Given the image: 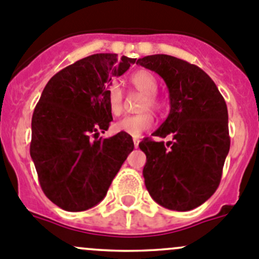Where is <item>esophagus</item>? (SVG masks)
Segmentation results:
<instances>
[{"instance_id":"34e87169","label":"esophagus","mask_w":259,"mask_h":259,"mask_svg":"<svg viewBox=\"0 0 259 259\" xmlns=\"http://www.w3.org/2000/svg\"><path fill=\"white\" fill-rule=\"evenodd\" d=\"M133 143H135V147L137 148V147H138V145H140V138L133 137Z\"/></svg>"}]
</instances>
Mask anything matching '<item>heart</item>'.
<instances>
[{"instance_id": "1", "label": "heart", "mask_w": 259, "mask_h": 259, "mask_svg": "<svg viewBox=\"0 0 259 259\" xmlns=\"http://www.w3.org/2000/svg\"><path fill=\"white\" fill-rule=\"evenodd\" d=\"M131 85L137 91L138 93L143 94V98L141 99L140 111H160L162 108V99L157 96V79L151 71L141 69L135 71L130 76ZM107 99H108V106L112 113L114 116H118L123 111V94L122 89L117 83L109 85L107 92ZM153 124V117L150 112H143L137 116H127L117 122L116 128L119 132H124L132 137H138L142 135L145 131L150 130Z\"/></svg>"}]
</instances>
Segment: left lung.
Here are the masks:
<instances>
[{"mask_svg": "<svg viewBox=\"0 0 259 259\" xmlns=\"http://www.w3.org/2000/svg\"><path fill=\"white\" fill-rule=\"evenodd\" d=\"M137 64L165 80L170 113L152 136L145 138V185L151 198L170 210L188 211L205 203L218 189L229 152L228 109L210 76L199 66L175 56L157 54Z\"/></svg>", "mask_w": 259, "mask_h": 259, "instance_id": "obj_1", "label": "left lung"}]
</instances>
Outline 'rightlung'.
<instances>
[{"mask_svg":"<svg viewBox=\"0 0 259 259\" xmlns=\"http://www.w3.org/2000/svg\"><path fill=\"white\" fill-rule=\"evenodd\" d=\"M136 59L94 54L56 73L44 88L31 121L30 155L44 194L66 211L101 203L133 151L130 135L108 130L112 112L107 92Z\"/></svg>","mask_w":259,"mask_h":259,"instance_id":"add662e5","label":"right lung"}]
</instances>
